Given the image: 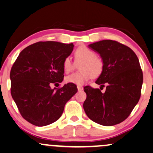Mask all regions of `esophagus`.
I'll list each match as a JSON object with an SVG mask.
<instances>
[{
	"label": "esophagus",
	"instance_id": "obj_1",
	"mask_svg": "<svg viewBox=\"0 0 153 153\" xmlns=\"http://www.w3.org/2000/svg\"><path fill=\"white\" fill-rule=\"evenodd\" d=\"M77 87H78V91L83 90V87L82 86H80V85H78V86H77Z\"/></svg>",
	"mask_w": 153,
	"mask_h": 153
}]
</instances>
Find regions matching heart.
Masks as SVG:
<instances>
[{"mask_svg": "<svg viewBox=\"0 0 153 153\" xmlns=\"http://www.w3.org/2000/svg\"><path fill=\"white\" fill-rule=\"evenodd\" d=\"M75 58L77 62H82L80 65L79 73H74L68 75L65 78L67 83L81 85L88 81L91 77L99 76L103 72V62L101 59L97 57L93 50L86 48L80 47L75 52ZM64 70L68 73L73 69V64L71 57H66L63 63Z\"/></svg>", "mask_w": 153, "mask_h": 153, "instance_id": "heart-1", "label": "heart"}]
</instances>
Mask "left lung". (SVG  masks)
I'll return each mask as SVG.
<instances>
[{
    "label": "left lung",
    "mask_w": 153,
    "mask_h": 153,
    "mask_svg": "<svg viewBox=\"0 0 153 153\" xmlns=\"http://www.w3.org/2000/svg\"><path fill=\"white\" fill-rule=\"evenodd\" d=\"M103 62V70L96 83L106 89L84 87L83 103L89 119L99 125L113 126L127 119L137 104L143 85V73L137 56L129 47L115 40H103L89 45Z\"/></svg>",
    "instance_id": "1"
}]
</instances>
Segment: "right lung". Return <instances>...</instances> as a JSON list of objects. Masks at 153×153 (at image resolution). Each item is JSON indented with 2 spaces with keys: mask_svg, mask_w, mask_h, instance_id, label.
<instances>
[{
  "mask_svg": "<svg viewBox=\"0 0 153 153\" xmlns=\"http://www.w3.org/2000/svg\"><path fill=\"white\" fill-rule=\"evenodd\" d=\"M74 45L38 42L20 52L10 71L11 94L22 117L38 127L50 125L64 112L67 101L78 91L71 83L51 88L64 80L63 63Z\"/></svg>",
  "mask_w": 153,
  "mask_h": 153,
  "instance_id": "1",
  "label": "right lung"
}]
</instances>
